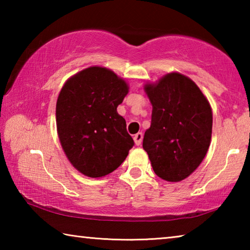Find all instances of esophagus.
<instances>
[{
    "label": "esophagus",
    "instance_id": "obj_1",
    "mask_svg": "<svg viewBox=\"0 0 250 250\" xmlns=\"http://www.w3.org/2000/svg\"><path fill=\"white\" fill-rule=\"evenodd\" d=\"M133 139H134L135 145H137V146H140V145H141V142H142V139H143V134H142V132H138L137 134H134Z\"/></svg>",
    "mask_w": 250,
    "mask_h": 250
}]
</instances>
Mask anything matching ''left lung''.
I'll list each match as a JSON object with an SVG mask.
<instances>
[{
  "label": "left lung",
  "instance_id": "obj_1",
  "mask_svg": "<svg viewBox=\"0 0 250 250\" xmlns=\"http://www.w3.org/2000/svg\"><path fill=\"white\" fill-rule=\"evenodd\" d=\"M146 91L153 110L143 149L159 177L184 180L198 167L209 147L210 105L193 80L177 73L146 84Z\"/></svg>",
  "mask_w": 250,
  "mask_h": 250
}]
</instances>
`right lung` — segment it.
<instances>
[{
	"mask_svg": "<svg viewBox=\"0 0 250 250\" xmlns=\"http://www.w3.org/2000/svg\"><path fill=\"white\" fill-rule=\"evenodd\" d=\"M128 84L113 71L89 67L62 87L56 104L57 132L70 163L89 177L121 166L134 141L117 107Z\"/></svg>",
	"mask_w": 250,
	"mask_h": 250,
	"instance_id": "right-lung-1",
	"label": "right lung"
}]
</instances>
